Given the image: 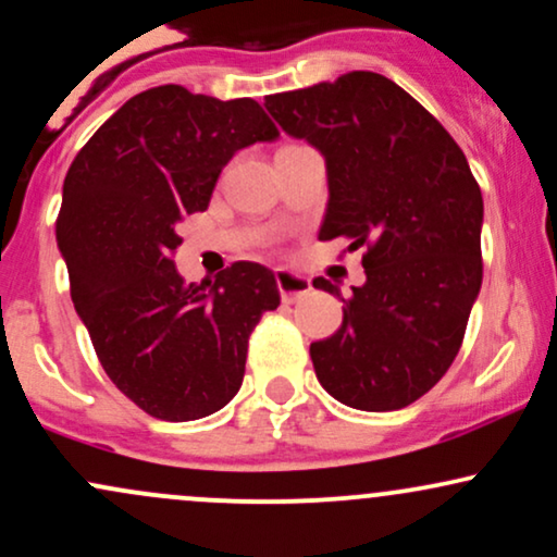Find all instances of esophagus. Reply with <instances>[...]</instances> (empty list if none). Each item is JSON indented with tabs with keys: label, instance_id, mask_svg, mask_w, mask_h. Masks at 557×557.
<instances>
[{
	"label": "esophagus",
	"instance_id": "esophagus-1",
	"mask_svg": "<svg viewBox=\"0 0 557 557\" xmlns=\"http://www.w3.org/2000/svg\"><path fill=\"white\" fill-rule=\"evenodd\" d=\"M277 287L285 304H293V300L306 298L311 293L309 277H304V274H296V272H287V270H277Z\"/></svg>",
	"mask_w": 557,
	"mask_h": 557
}]
</instances>
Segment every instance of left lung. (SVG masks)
Instances as JSON below:
<instances>
[{"label": "left lung", "mask_w": 557, "mask_h": 557, "mask_svg": "<svg viewBox=\"0 0 557 557\" xmlns=\"http://www.w3.org/2000/svg\"><path fill=\"white\" fill-rule=\"evenodd\" d=\"M267 112L327 164L319 240L367 248L343 324L311 343L317 380L359 411H395L443 380L482 287V190L456 140L385 75L264 96ZM314 287L341 293L330 280Z\"/></svg>", "instance_id": "1"}]
</instances>
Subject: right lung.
<instances>
[{
	"mask_svg": "<svg viewBox=\"0 0 557 557\" xmlns=\"http://www.w3.org/2000/svg\"><path fill=\"white\" fill-rule=\"evenodd\" d=\"M253 99L183 86L127 99L70 164L57 246L75 311L120 393L162 421L220 411L240 389L248 337L280 306L277 280L235 261L185 285L177 222L203 212L235 151L277 138Z\"/></svg>",
	"mask_w": 557,
	"mask_h": 557,
	"instance_id": "1",
	"label": "right lung"
}]
</instances>
